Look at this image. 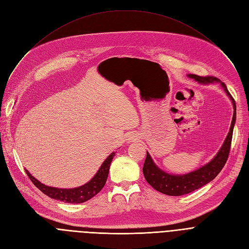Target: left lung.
Here are the masks:
<instances>
[{
	"instance_id": "8db88e82",
	"label": "left lung",
	"mask_w": 249,
	"mask_h": 249,
	"mask_svg": "<svg viewBox=\"0 0 249 249\" xmlns=\"http://www.w3.org/2000/svg\"><path fill=\"white\" fill-rule=\"evenodd\" d=\"M188 76L194 78L195 81H197L200 84H211L214 82H220L217 77L211 75L200 76L197 74H188ZM221 86L226 91L228 97L231 99L234 109L229 133L221 149L210 162L197 169V171L182 176H175L164 173L160 167L156 166L151 159V156L147 152L142 171L146 181L154 190L168 196L186 195L207 185L208 182L213 180L222 171V168H223L228 160V155L230 152L233 128L235 120H236V105H235L234 99L227 89L226 85L224 83H221Z\"/></svg>"
}]
</instances>
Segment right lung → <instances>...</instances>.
<instances>
[{"label": "right lung", "mask_w": 249, "mask_h": 249, "mask_svg": "<svg viewBox=\"0 0 249 249\" xmlns=\"http://www.w3.org/2000/svg\"><path fill=\"white\" fill-rule=\"evenodd\" d=\"M114 156L115 152H112L106 159V160L102 163L98 173L95 175L93 178L89 182H87L86 185L74 189H57L53 187H48L45 186L44 184H41L38 179L32 177V175H30L27 169H26V174H27V176L35 185V187H37L43 194L48 196V197L55 200H59L64 203L80 204L93 198L94 196L100 193V191L104 188L109 175L110 164Z\"/></svg>", "instance_id": "right-lung-1"}]
</instances>
